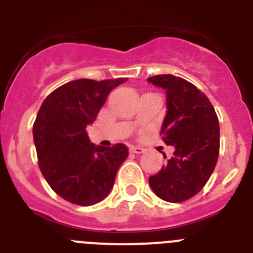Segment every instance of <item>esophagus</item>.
<instances>
[{"label":"esophagus","instance_id":"esophagus-1","mask_svg":"<svg viewBox=\"0 0 253 253\" xmlns=\"http://www.w3.org/2000/svg\"><path fill=\"white\" fill-rule=\"evenodd\" d=\"M129 151H130V153H134V154H142V153H144V149L140 148V147L130 146V147H129Z\"/></svg>","mask_w":253,"mask_h":253}]
</instances>
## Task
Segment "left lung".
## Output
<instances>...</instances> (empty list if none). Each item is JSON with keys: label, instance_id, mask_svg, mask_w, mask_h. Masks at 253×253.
Masks as SVG:
<instances>
[{"label": "left lung", "instance_id": "obj_1", "mask_svg": "<svg viewBox=\"0 0 253 253\" xmlns=\"http://www.w3.org/2000/svg\"><path fill=\"white\" fill-rule=\"evenodd\" d=\"M148 82L166 91L167 111L161 134L163 142L175 148L157 175L149 177V185L165 202H185L204 187L215 169L218 116L207 96L184 78L158 75Z\"/></svg>", "mask_w": 253, "mask_h": 253}]
</instances>
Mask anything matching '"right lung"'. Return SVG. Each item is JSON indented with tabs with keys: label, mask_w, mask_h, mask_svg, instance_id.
<instances>
[{
	"label": "right lung",
	"mask_w": 253,
	"mask_h": 253,
	"mask_svg": "<svg viewBox=\"0 0 253 253\" xmlns=\"http://www.w3.org/2000/svg\"><path fill=\"white\" fill-rule=\"evenodd\" d=\"M125 81L75 80L58 87L40 106L33 126L40 171L67 202L88 207L104 200L128 157L122 143L96 146L86 133L110 91Z\"/></svg>",
	"instance_id": "right-lung-1"
}]
</instances>
